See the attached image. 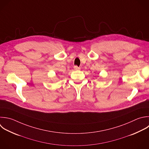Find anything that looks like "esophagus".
I'll list each match as a JSON object with an SVG mask.
<instances>
[{"instance_id":"1","label":"esophagus","mask_w":149,"mask_h":149,"mask_svg":"<svg viewBox=\"0 0 149 149\" xmlns=\"http://www.w3.org/2000/svg\"><path fill=\"white\" fill-rule=\"evenodd\" d=\"M74 69L76 70H79L80 69V68L79 67H78L77 66H74Z\"/></svg>"}]
</instances>
